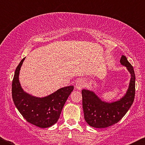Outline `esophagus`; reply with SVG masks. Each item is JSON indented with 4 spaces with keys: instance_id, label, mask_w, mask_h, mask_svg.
I'll return each instance as SVG.
<instances>
[{
    "instance_id": "obj_1",
    "label": "esophagus",
    "mask_w": 145,
    "mask_h": 145,
    "mask_svg": "<svg viewBox=\"0 0 145 145\" xmlns=\"http://www.w3.org/2000/svg\"><path fill=\"white\" fill-rule=\"evenodd\" d=\"M85 86V81L83 79H79L78 80L75 84V88H77L78 90H80L82 88H84Z\"/></svg>"
}]
</instances>
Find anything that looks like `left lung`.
Returning a JSON list of instances; mask_svg holds the SVG:
<instances>
[{"mask_svg":"<svg viewBox=\"0 0 145 145\" xmlns=\"http://www.w3.org/2000/svg\"><path fill=\"white\" fill-rule=\"evenodd\" d=\"M121 65L127 68L131 74L126 93L114 102L102 100L93 91L82 89V107L84 119L94 128H106L118 122L133 104L135 96V73L132 66L125 56L120 59Z\"/></svg>","mask_w":145,"mask_h":145,"instance_id":"left-lung-1","label":"left lung"}]
</instances>
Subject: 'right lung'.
Here are the masks:
<instances>
[{"instance_id":"1","label":"right lung","mask_w":145,"mask_h":145,"mask_svg":"<svg viewBox=\"0 0 145 145\" xmlns=\"http://www.w3.org/2000/svg\"><path fill=\"white\" fill-rule=\"evenodd\" d=\"M25 59L20 61L14 72L12 98L17 109L27 121L40 128H48L58 121L64 105L74 87L61 88L44 97L29 94L22 88L19 80L20 71Z\"/></svg>"}]
</instances>
